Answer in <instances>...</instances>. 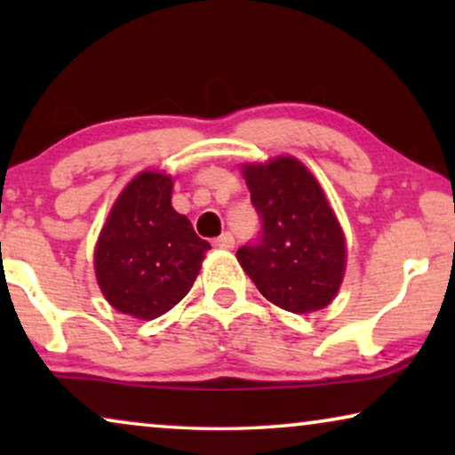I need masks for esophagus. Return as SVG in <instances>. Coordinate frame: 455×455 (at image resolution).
<instances>
[{
  "instance_id": "34e87169",
  "label": "esophagus",
  "mask_w": 455,
  "mask_h": 455,
  "mask_svg": "<svg viewBox=\"0 0 455 455\" xmlns=\"http://www.w3.org/2000/svg\"><path fill=\"white\" fill-rule=\"evenodd\" d=\"M234 244H235V242H234V235L229 234V232L221 234L220 238H217V240L213 242V246H215V248H220V251H232Z\"/></svg>"
}]
</instances>
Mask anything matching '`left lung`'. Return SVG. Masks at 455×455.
Here are the masks:
<instances>
[{
    "instance_id": "obj_1",
    "label": "left lung",
    "mask_w": 455,
    "mask_h": 455,
    "mask_svg": "<svg viewBox=\"0 0 455 455\" xmlns=\"http://www.w3.org/2000/svg\"><path fill=\"white\" fill-rule=\"evenodd\" d=\"M263 220L257 246L235 257L260 294L294 315L329 307L346 275V235L315 173L291 155L240 165Z\"/></svg>"
}]
</instances>
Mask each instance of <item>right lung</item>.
Wrapping results in <instances>:
<instances>
[{
    "label": "right lung",
    "mask_w": 455,
    "mask_h": 455,
    "mask_svg": "<svg viewBox=\"0 0 455 455\" xmlns=\"http://www.w3.org/2000/svg\"><path fill=\"white\" fill-rule=\"evenodd\" d=\"M173 176L142 170L124 186L99 232L92 265L117 313L153 321L188 294L211 244L172 207Z\"/></svg>",
    "instance_id": "right-lung-1"
}]
</instances>
